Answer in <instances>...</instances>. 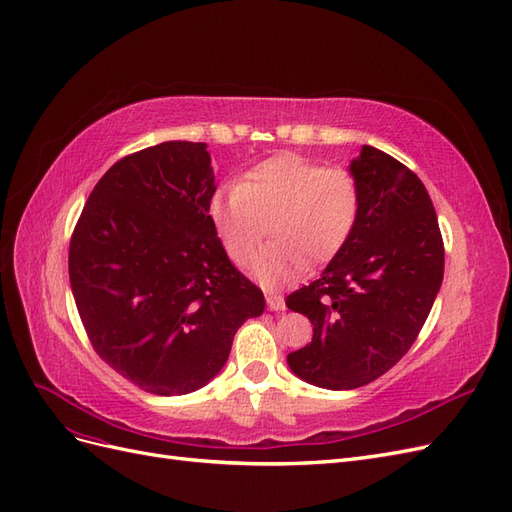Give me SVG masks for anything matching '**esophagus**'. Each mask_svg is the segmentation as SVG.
<instances>
[{
	"instance_id": "1",
	"label": "esophagus",
	"mask_w": 512,
	"mask_h": 512,
	"mask_svg": "<svg viewBox=\"0 0 512 512\" xmlns=\"http://www.w3.org/2000/svg\"><path fill=\"white\" fill-rule=\"evenodd\" d=\"M267 307L271 309V312H284V309H286V301L280 297V294L267 292Z\"/></svg>"
}]
</instances>
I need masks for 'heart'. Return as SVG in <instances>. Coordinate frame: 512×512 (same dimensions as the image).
<instances>
[{
  "label": "heart",
  "mask_w": 512,
  "mask_h": 512,
  "mask_svg": "<svg viewBox=\"0 0 512 512\" xmlns=\"http://www.w3.org/2000/svg\"><path fill=\"white\" fill-rule=\"evenodd\" d=\"M361 203V183L352 170L280 153L245 170L237 185L213 192L209 220L239 267L250 262L269 225L274 243L250 269L260 284L280 288L305 265H324L344 250Z\"/></svg>",
  "instance_id": "heart-1"
}]
</instances>
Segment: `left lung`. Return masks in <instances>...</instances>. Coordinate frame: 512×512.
Masks as SVG:
<instances>
[{
    "mask_svg": "<svg viewBox=\"0 0 512 512\" xmlns=\"http://www.w3.org/2000/svg\"><path fill=\"white\" fill-rule=\"evenodd\" d=\"M350 170L363 194L352 237L316 282L286 299L314 324L312 344L290 352L288 365L331 391L374 382L410 350L444 277L438 215L423 181L369 145Z\"/></svg>",
    "mask_w": 512,
    "mask_h": 512,
    "instance_id": "8db88e82",
    "label": "left lung"
}]
</instances>
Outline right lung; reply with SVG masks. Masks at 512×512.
Returning a JSON list of instances; mask_svg holds the SVG:
<instances>
[{
	"label": "right lung",
	"instance_id": "1",
	"mask_svg": "<svg viewBox=\"0 0 512 512\" xmlns=\"http://www.w3.org/2000/svg\"><path fill=\"white\" fill-rule=\"evenodd\" d=\"M213 192L205 143H160L106 170L72 232L70 286L89 342L153 395L205 386L241 324L265 312L215 235Z\"/></svg>",
	"mask_w": 512,
	"mask_h": 512
}]
</instances>
